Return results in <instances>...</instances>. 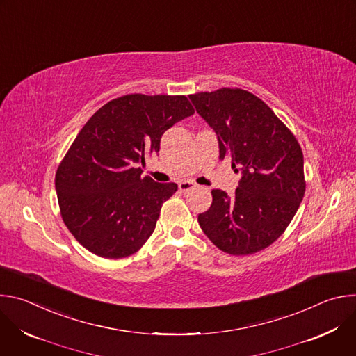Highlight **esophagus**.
<instances>
[{"label": "esophagus", "mask_w": 356, "mask_h": 356, "mask_svg": "<svg viewBox=\"0 0 356 356\" xmlns=\"http://www.w3.org/2000/svg\"><path fill=\"white\" fill-rule=\"evenodd\" d=\"M193 187H195V184H194L193 181H180V183H179V190L183 191V193L191 190Z\"/></svg>", "instance_id": "34e87169"}]
</instances>
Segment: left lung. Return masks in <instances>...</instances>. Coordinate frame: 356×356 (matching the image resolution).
<instances>
[{
	"mask_svg": "<svg viewBox=\"0 0 356 356\" xmlns=\"http://www.w3.org/2000/svg\"><path fill=\"white\" fill-rule=\"evenodd\" d=\"M188 97L216 131L220 159H231L242 172L232 197L211 191V207L198 214V224L222 252L257 253L286 231L306 193L300 143L270 107L246 90L222 87Z\"/></svg>",
	"mask_w": 356,
	"mask_h": 356,
	"instance_id": "1",
	"label": "left lung"
}]
</instances>
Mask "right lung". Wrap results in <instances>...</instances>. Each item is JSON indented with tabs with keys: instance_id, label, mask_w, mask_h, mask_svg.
Returning a JSON list of instances; mask_svg holds the SVG:
<instances>
[{
	"instance_id": "obj_1",
	"label": "right lung",
	"mask_w": 356,
	"mask_h": 356,
	"mask_svg": "<svg viewBox=\"0 0 356 356\" xmlns=\"http://www.w3.org/2000/svg\"><path fill=\"white\" fill-rule=\"evenodd\" d=\"M194 114L186 95L127 94L97 110L58 166L60 216L94 255H134L155 231L176 183L142 176L140 163L158 154L172 125Z\"/></svg>"
}]
</instances>
